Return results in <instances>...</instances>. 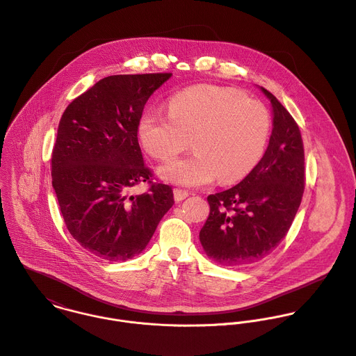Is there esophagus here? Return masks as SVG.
I'll return each instance as SVG.
<instances>
[{"label":"esophagus","mask_w":356,"mask_h":356,"mask_svg":"<svg viewBox=\"0 0 356 356\" xmlns=\"http://www.w3.org/2000/svg\"><path fill=\"white\" fill-rule=\"evenodd\" d=\"M189 196V192L188 191H184V189H174V199L175 202H182L184 199H186Z\"/></svg>","instance_id":"obj_1"}]
</instances>
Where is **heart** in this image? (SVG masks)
<instances>
[{
  "label": "heart",
  "instance_id": "1",
  "mask_svg": "<svg viewBox=\"0 0 356 356\" xmlns=\"http://www.w3.org/2000/svg\"><path fill=\"white\" fill-rule=\"evenodd\" d=\"M170 116L146 113L139 122V138L154 159L168 160L191 146L196 152L160 167L165 181L202 186L217 177L234 184L247 177L261 161L269 134L266 106L232 88L202 84L170 101Z\"/></svg>",
  "mask_w": 356,
  "mask_h": 356
}]
</instances>
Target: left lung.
Listing matches in <instances>:
<instances>
[{
	"mask_svg": "<svg viewBox=\"0 0 356 356\" xmlns=\"http://www.w3.org/2000/svg\"><path fill=\"white\" fill-rule=\"evenodd\" d=\"M273 128L257 167L234 188L210 195L200 231L206 254L222 266H244L269 255L286 237L305 188L304 143L286 108L265 88Z\"/></svg>",
	"mask_w": 356,
	"mask_h": 356,
	"instance_id": "8db88e82",
	"label": "left lung"
}]
</instances>
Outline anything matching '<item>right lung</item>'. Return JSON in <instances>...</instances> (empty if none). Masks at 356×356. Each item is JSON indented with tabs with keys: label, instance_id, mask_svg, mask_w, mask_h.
I'll use <instances>...</instances> for the list:
<instances>
[{
	"label": "right lung",
	"instance_id": "1",
	"mask_svg": "<svg viewBox=\"0 0 356 356\" xmlns=\"http://www.w3.org/2000/svg\"><path fill=\"white\" fill-rule=\"evenodd\" d=\"M172 73L118 74L99 80L62 115L51 171L67 231L101 259L139 254L174 204L170 185L153 181L138 127L150 95ZM145 181L149 189L129 196Z\"/></svg>",
	"mask_w": 356,
	"mask_h": 356
}]
</instances>
